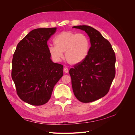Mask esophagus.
Masks as SVG:
<instances>
[{
	"label": "esophagus",
	"instance_id": "1",
	"mask_svg": "<svg viewBox=\"0 0 135 135\" xmlns=\"http://www.w3.org/2000/svg\"><path fill=\"white\" fill-rule=\"evenodd\" d=\"M64 72L66 73H68L69 72L68 69L66 67H65V68H64Z\"/></svg>",
	"mask_w": 135,
	"mask_h": 135
}]
</instances>
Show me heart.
<instances>
[{"mask_svg": "<svg viewBox=\"0 0 135 135\" xmlns=\"http://www.w3.org/2000/svg\"><path fill=\"white\" fill-rule=\"evenodd\" d=\"M55 46L48 48L52 59L59 62L64 57L63 53L67 62L71 65L82 62L87 57L90 42L87 36L83 33L64 31L57 35L54 38Z\"/></svg>", "mask_w": 135, "mask_h": 135, "instance_id": "obj_1", "label": "heart"}]
</instances>
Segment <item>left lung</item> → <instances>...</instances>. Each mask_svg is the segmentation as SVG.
Masks as SVG:
<instances>
[{
    "label": "left lung",
    "instance_id": "left-lung-1",
    "mask_svg": "<svg viewBox=\"0 0 135 135\" xmlns=\"http://www.w3.org/2000/svg\"><path fill=\"white\" fill-rule=\"evenodd\" d=\"M85 31L91 46L82 62L69 70L73 92L81 103L96 101L108 93L115 75V55L112 45L100 32L89 26H74Z\"/></svg>",
    "mask_w": 135,
    "mask_h": 135
}]
</instances>
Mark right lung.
<instances>
[{"mask_svg": "<svg viewBox=\"0 0 135 135\" xmlns=\"http://www.w3.org/2000/svg\"><path fill=\"white\" fill-rule=\"evenodd\" d=\"M57 27L32 30L17 46L12 59V78L17 95L32 105H44L63 75V65L51 59L47 41Z\"/></svg>", "mask_w": 135, "mask_h": 135, "instance_id": "obj_1", "label": "right lung"}]
</instances>
